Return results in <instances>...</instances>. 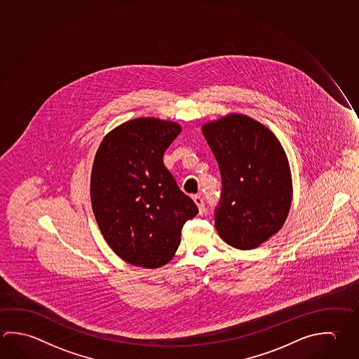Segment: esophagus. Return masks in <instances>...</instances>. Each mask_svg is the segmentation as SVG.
<instances>
[{
	"label": "esophagus",
	"mask_w": 359,
	"mask_h": 359,
	"mask_svg": "<svg viewBox=\"0 0 359 359\" xmlns=\"http://www.w3.org/2000/svg\"><path fill=\"white\" fill-rule=\"evenodd\" d=\"M193 201H194L195 204L198 205L199 213H204V212H205V205H204V201H203V198H201V195H193Z\"/></svg>",
	"instance_id": "34e87169"
}]
</instances>
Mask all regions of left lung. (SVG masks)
<instances>
[{
    "mask_svg": "<svg viewBox=\"0 0 359 359\" xmlns=\"http://www.w3.org/2000/svg\"><path fill=\"white\" fill-rule=\"evenodd\" d=\"M201 131L222 177L215 229L234 248H256L281 229L291 207L285 150L267 127L245 114L208 122Z\"/></svg>",
    "mask_w": 359,
    "mask_h": 359,
    "instance_id": "8db88e82",
    "label": "left lung"
}]
</instances>
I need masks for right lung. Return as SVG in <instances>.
Wrapping results in <instances>:
<instances>
[{
    "instance_id": "add662e5",
    "label": "right lung",
    "mask_w": 359,
    "mask_h": 359,
    "mask_svg": "<svg viewBox=\"0 0 359 359\" xmlns=\"http://www.w3.org/2000/svg\"><path fill=\"white\" fill-rule=\"evenodd\" d=\"M182 131L142 117L106 135L95 154L90 201L108 245L128 264L156 269L174 257L182 226L198 207L165 168L164 152Z\"/></svg>"
}]
</instances>
